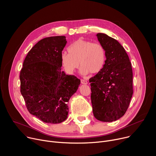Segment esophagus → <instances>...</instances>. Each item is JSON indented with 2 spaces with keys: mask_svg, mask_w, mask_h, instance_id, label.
<instances>
[{
  "mask_svg": "<svg viewBox=\"0 0 156 156\" xmlns=\"http://www.w3.org/2000/svg\"><path fill=\"white\" fill-rule=\"evenodd\" d=\"M81 84H87L88 83L87 80H83V79L81 80Z\"/></svg>",
  "mask_w": 156,
  "mask_h": 156,
  "instance_id": "34e87169",
  "label": "esophagus"
}]
</instances>
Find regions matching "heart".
<instances>
[{
	"mask_svg": "<svg viewBox=\"0 0 156 156\" xmlns=\"http://www.w3.org/2000/svg\"><path fill=\"white\" fill-rule=\"evenodd\" d=\"M68 51L69 53L63 52L60 57L61 63L66 73H73L80 63L81 65L80 72L83 75L90 72L98 73L104 67L105 51L99 43L79 39L71 44Z\"/></svg>",
	"mask_w": 156,
	"mask_h": 156,
	"instance_id": "heart-1",
	"label": "heart"
}]
</instances>
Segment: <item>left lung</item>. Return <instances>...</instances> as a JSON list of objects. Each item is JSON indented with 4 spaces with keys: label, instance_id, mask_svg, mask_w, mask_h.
<instances>
[{
    "label": "left lung",
    "instance_id": "1",
    "mask_svg": "<svg viewBox=\"0 0 156 156\" xmlns=\"http://www.w3.org/2000/svg\"><path fill=\"white\" fill-rule=\"evenodd\" d=\"M105 49L103 69L90 79L94 117L102 122L116 121L124 115L133 93V71L128 54L115 39L96 34Z\"/></svg>",
    "mask_w": 156,
    "mask_h": 156
}]
</instances>
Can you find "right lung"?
<instances>
[{"label": "right lung", "mask_w": 156, "mask_h": 156, "mask_svg": "<svg viewBox=\"0 0 156 156\" xmlns=\"http://www.w3.org/2000/svg\"><path fill=\"white\" fill-rule=\"evenodd\" d=\"M64 36L40 40L28 53L20 75V92L29 112L48 123H59L68 117V102L80 80L61 70Z\"/></svg>", "instance_id": "1"}]
</instances>
